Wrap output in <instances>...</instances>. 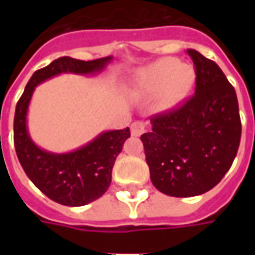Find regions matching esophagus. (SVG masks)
<instances>
[{
	"instance_id": "1",
	"label": "esophagus",
	"mask_w": 255,
	"mask_h": 255,
	"mask_svg": "<svg viewBox=\"0 0 255 255\" xmlns=\"http://www.w3.org/2000/svg\"><path fill=\"white\" fill-rule=\"evenodd\" d=\"M144 132V124L140 122H135L131 124V135L132 136H139Z\"/></svg>"
}]
</instances>
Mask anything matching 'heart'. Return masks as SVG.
Masks as SVG:
<instances>
[{
    "label": "heart",
    "mask_w": 255,
    "mask_h": 255,
    "mask_svg": "<svg viewBox=\"0 0 255 255\" xmlns=\"http://www.w3.org/2000/svg\"><path fill=\"white\" fill-rule=\"evenodd\" d=\"M194 82V69L176 58H160L140 68L128 83V93L133 97L154 94L160 109H172L187 95Z\"/></svg>",
    "instance_id": "b5f03b06"
}]
</instances>
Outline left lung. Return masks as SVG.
I'll list each match as a JSON object with an SVG mask.
<instances>
[{
  "label": "left lung",
  "instance_id": "8db88e82",
  "mask_svg": "<svg viewBox=\"0 0 255 255\" xmlns=\"http://www.w3.org/2000/svg\"><path fill=\"white\" fill-rule=\"evenodd\" d=\"M195 94L175 111L151 119L143 133L146 162L154 187L187 198L212 190L235 160L242 124L235 89L217 64L194 49Z\"/></svg>",
  "mask_w": 255,
  "mask_h": 255
}]
</instances>
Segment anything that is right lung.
<instances>
[{
  "instance_id": "1",
  "label": "right lung",
  "mask_w": 255,
  "mask_h": 255,
  "mask_svg": "<svg viewBox=\"0 0 255 255\" xmlns=\"http://www.w3.org/2000/svg\"><path fill=\"white\" fill-rule=\"evenodd\" d=\"M112 58L108 56L93 61L57 58L34 72L16 105L13 138L20 164L31 182L46 197L65 206H83L105 194L111 186L115 161L129 138V128L104 131L72 151L53 153L39 147L30 136L27 115L31 98L36 86L49 79L61 73L95 75L102 72Z\"/></svg>"
}]
</instances>
